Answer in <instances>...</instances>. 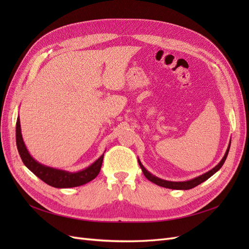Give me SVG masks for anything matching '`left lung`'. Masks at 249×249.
Returning a JSON list of instances; mask_svg holds the SVG:
<instances>
[{
  "mask_svg": "<svg viewBox=\"0 0 249 249\" xmlns=\"http://www.w3.org/2000/svg\"><path fill=\"white\" fill-rule=\"evenodd\" d=\"M230 146H231V142L229 144V147L227 149V152H225L224 154V157L222 158V160L218 163V165H216V166L214 168L211 169L210 171L203 173V175L195 178H192L190 180H186V182H171V180H165V179H162V178H159L155 177L154 175H152V173L148 172L144 167H143V165L141 164V162L138 160V163L140 165V167L142 169V172L143 175L145 176V178L150 180V182H153L154 184L158 185V186H161V187H164V188H168V189H176V190H189V189H192V188L198 186L199 184L203 183L205 180H207L209 178L212 177L214 173H216L218 170H219L221 167L223 163L225 162V160H227V157H228V154H229V150H230Z\"/></svg>",
  "mask_w": 249,
  "mask_h": 249,
  "instance_id": "1",
  "label": "left lung"
}]
</instances>
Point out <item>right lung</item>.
<instances>
[{
  "instance_id": "right-lung-1",
  "label": "right lung",
  "mask_w": 249,
  "mask_h": 249,
  "mask_svg": "<svg viewBox=\"0 0 249 249\" xmlns=\"http://www.w3.org/2000/svg\"><path fill=\"white\" fill-rule=\"evenodd\" d=\"M17 146L18 154L21 158V161L24 162L25 166L31 170L36 177H38L44 183L55 187V188H72L84 185L90 180L96 178L101 171V167L103 164L104 155H102L99 159L94 163H92L87 168L77 171L70 172L61 169H56L53 167L46 166L37 162L33 157L29 154L28 149L25 145L24 140H22L21 131H20V123L19 117L17 120Z\"/></svg>"
}]
</instances>
